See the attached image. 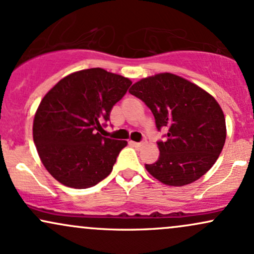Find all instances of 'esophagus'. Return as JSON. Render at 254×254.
<instances>
[{"instance_id": "esophagus-1", "label": "esophagus", "mask_w": 254, "mask_h": 254, "mask_svg": "<svg viewBox=\"0 0 254 254\" xmlns=\"http://www.w3.org/2000/svg\"><path fill=\"white\" fill-rule=\"evenodd\" d=\"M130 144L132 145V147H135V148H141V147H142V143H138V142L130 141Z\"/></svg>"}]
</instances>
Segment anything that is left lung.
I'll return each instance as SVG.
<instances>
[{
	"mask_svg": "<svg viewBox=\"0 0 254 254\" xmlns=\"http://www.w3.org/2000/svg\"><path fill=\"white\" fill-rule=\"evenodd\" d=\"M155 118L167 139L157 142L159 159L145 170L168 186H184L214 166L226 142L223 111L211 94L182 76L161 72L142 78L129 89Z\"/></svg>",
	"mask_w": 254,
	"mask_h": 254,
	"instance_id": "8db88e82",
	"label": "left lung"
}]
</instances>
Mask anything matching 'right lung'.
<instances>
[{"label":"right lung","mask_w":254,"mask_h":254,"mask_svg":"<svg viewBox=\"0 0 254 254\" xmlns=\"http://www.w3.org/2000/svg\"><path fill=\"white\" fill-rule=\"evenodd\" d=\"M101 68L63 77L42 99L33 119V141L44 167L72 189L97 185L112 172L127 141L103 137L100 123L131 86Z\"/></svg>","instance_id":"1"}]
</instances>
